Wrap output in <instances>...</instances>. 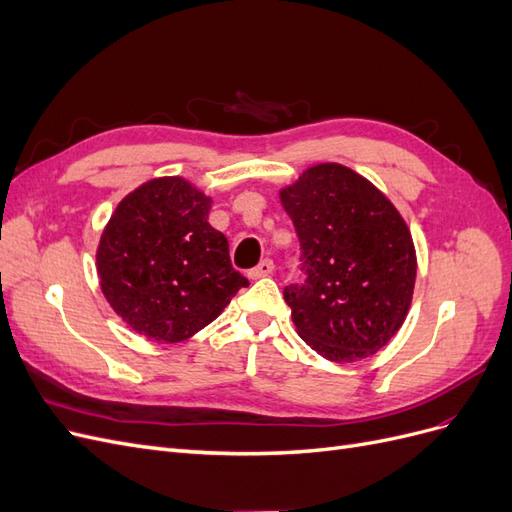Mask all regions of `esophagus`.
Instances as JSON below:
<instances>
[{"label":"esophagus","mask_w":512,"mask_h":512,"mask_svg":"<svg viewBox=\"0 0 512 512\" xmlns=\"http://www.w3.org/2000/svg\"><path fill=\"white\" fill-rule=\"evenodd\" d=\"M275 271V265H273V260H262L260 262V265L258 267H254L250 273H247V275H250V280H260V277H267V275H271Z\"/></svg>","instance_id":"34e87169"}]
</instances>
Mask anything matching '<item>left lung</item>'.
<instances>
[{"mask_svg": "<svg viewBox=\"0 0 512 512\" xmlns=\"http://www.w3.org/2000/svg\"><path fill=\"white\" fill-rule=\"evenodd\" d=\"M280 200L297 228L303 284L284 288L301 339L327 361L376 354L404 324L416 280L408 224L352 168L309 166Z\"/></svg>", "mask_w": 512, "mask_h": 512, "instance_id": "8db88e82", "label": "left lung"}]
</instances>
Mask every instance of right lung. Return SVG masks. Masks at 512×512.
Returning a JSON list of instances; mask_svg holds the SVG:
<instances>
[{
    "label": "right lung",
    "mask_w": 512,
    "mask_h": 512,
    "mask_svg": "<svg viewBox=\"0 0 512 512\" xmlns=\"http://www.w3.org/2000/svg\"><path fill=\"white\" fill-rule=\"evenodd\" d=\"M209 209L211 198L190 181L160 177L138 185L108 220L96 252L100 288L138 335L183 342L250 284L232 269Z\"/></svg>",
    "instance_id": "right-lung-1"
}]
</instances>
